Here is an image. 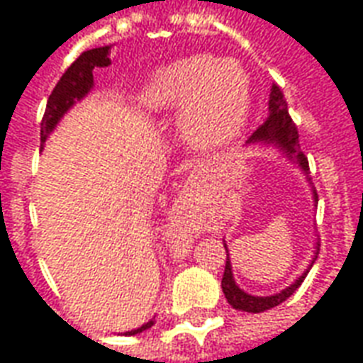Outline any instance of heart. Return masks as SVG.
Instances as JSON below:
<instances>
[{
	"label": "heart",
	"mask_w": 363,
	"mask_h": 363,
	"mask_svg": "<svg viewBox=\"0 0 363 363\" xmlns=\"http://www.w3.org/2000/svg\"><path fill=\"white\" fill-rule=\"evenodd\" d=\"M140 101L157 112L181 108V130L194 145H216L235 135L249 111V82L235 62L190 56L161 67Z\"/></svg>",
	"instance_id": "heart-1"
}]
</instances>
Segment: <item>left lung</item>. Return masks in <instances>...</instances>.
<instances>
[{
	"instance_id": "1",
	"label": "left lung",
	"mask_w": 363,
	"mask_h": 363,
	"mask_svg": "<svg viewBox=\"0 0 363 363\" xmlns=\"http://www.w3.org/2000/svg\"><path fill=\"white\" fill-rule=\"evenodd\" d=\"M251 142H267V143H276L278 147L286 151V155H289L291 159H296L299 167L303 169L305 173L309 171V161L305 157L303 153L299 151V134H297V126L294 124V120L289 116L288 112V103L284 99V93L281 89L274 83L272 89H270V96H268V118L264 124H260L252 135L249 138V143ZM313 196H315V202H319V196H317V190H313ZM228 252V249H225ZM315 262V260H313ZM305 276H299V280H296V284H291L289 288H286L280 294L268 297H255L245 294L243 289H239V286L233 280V274H231V262L225 260V272H223V278H221V288H223V294L228 297L229 305L233 309H239V311L247 313H262L267 309H272L276 305H280L281 301H286L294 291H296L301 281L305 280Z\"/></svg>"
}]
</instances>
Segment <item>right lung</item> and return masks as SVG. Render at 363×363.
Wrapping results in <instances>:
<instances>
[{
    "label": "right lung",
    "instance_id": "1",
    "mask_svg": "<svg viewBox=\"0 0 363 363\" xmlns=\"http://www.w3.org/2000/svg\"><path fill=\"white\" fill-rule=\"evenodd\" d=\"M108 50H111L108 46H103V48H93V50L83 52L82 56L67 67L66 74L60 77L58 85L54 87L52 95L48 96L46 111H44L43 122H40V143L43 145L48 134L54 130V126L58 124V120L64 116V112L75 101H79L82 96L89 93V89L93 87V69L95 67H106L111 64ZM151 325H153V320L132 330L130 335H138L145 328H150Z\"/></svg>",
    "mask_w": 363,
    "mask_h": 363
}]
</instances>
